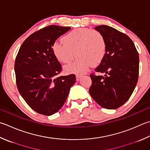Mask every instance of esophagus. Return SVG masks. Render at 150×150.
Masks as SVG:
<instances>
[{
	"mask_svg": "<svg viewBox=\"0 0 150 150\" xmlns=\"http://www.w3.org/2000/svg\"><path fill=\"white\" fill-rule=\"evenodd\" d=\"M82 77V76L80 75V74H76V80L77 81H79L80 80V79Z\"/></svg>",
	"mask_w": 150,
	"mask_h": 150,
	"instance_id": "obj_1",
	"label": "esophagus"
}]
</instances>
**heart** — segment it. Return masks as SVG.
<instances>
[{"mask_svg":"<svg viewBox=\"0 0 150 150\" xmlns=\"http://www.w3.org/2000/svg\"><path fill=\"white\" fill-rule=\"evenodd\" d=\"M64 42L56 41L52 51L57 60L69 64L76 56V60L65 67L67 73H84L92 64L100 63L106 52V40L98 30L78 29L71 31L63 38Z\"/></svg>","mask_w":150,"mask_h":150,"instance_id":"heart-1","label":"heart"}]
</instances>
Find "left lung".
<instances>
[{"label":"left lung","mask_w":150,"mask_h":150,"mask_svg":"<svg viewBox=\"0 0 150 150\" xmlns=\"http://www.w3.org/2000/svg\"><path fill=\"white\" fill-rule=\"evenodd\" d=\"M95 29L103 35L106 47L100 64L95 69L97 74L90 75L92 84L89 91L101 107L114 110L129 100L137 86L139 55L125 34L104 25Z\"/></svg>","instance_id":"8db88e82"}]
</instances>
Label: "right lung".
Here are the masks:
<instances>
[{"instance_id":"obj_1","label":"right lung","mask_w":150,"mask_h":150,"mask_svg":"<svg viewBox=\"0 0 150 150\" xmlns=\"http://www.w3.org/2000/svg\"><path fill=\"white\" fill-rule=\"evenodd\" d=\"M70 29L58 25L44 27L30 35L17 55L14 70L18 91L38 114L57 112L76 81L74 74L58 77L62 67L52 51L56 40Z\"/></svg>"}]
</instances>
